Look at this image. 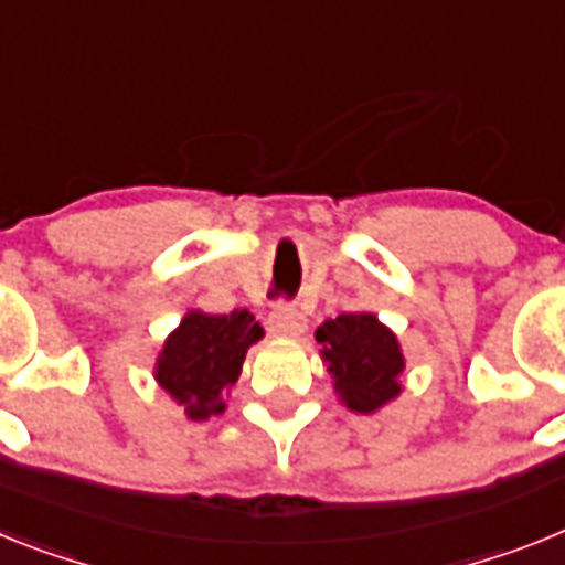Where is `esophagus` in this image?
I'll list each match as a JSON object with an SVG mask.
<instances>
[{"label": "esophagus", "instance_id": "obj_1", "mask_svg": "<svg viewBox=\"0 0 565 565\" xmlns=\"http://www.w3.org/2000/svg\"><path fill=\"white\" fill-rule=\"evenodd\" d=\"M269 332H276L281 338H298L307 330V318L296 310V307H287V303H278L276 310L269 312L267 318Z\"/></svg>", "mask_w": 565, "mask_h": 565}]
</instances>
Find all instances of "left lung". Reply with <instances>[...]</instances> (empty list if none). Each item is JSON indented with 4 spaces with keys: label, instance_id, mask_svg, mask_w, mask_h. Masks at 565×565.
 I'll return each instance as SVG.
<instances>
[{
    "label": "left lung",
    "instance_id": "1",
    "mask_svg": "<svg viewBox=\"0 0 565 565\" xmlns=\"http://www.w3.org/2000/svg\"><path fill=\"white\" fill-rule=\"evenodd\" d=\"M338 401L355 415L384 409L404 390L406 358L398 335L372 312H343L316 330Z\"/></svg>",
    "mask_w": 565,
    "mask_h": 565
}]
</instances>
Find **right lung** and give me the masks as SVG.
I'll list each match as a JSON object with an SVG mask.
<instances>
[{
	"instance_id": "right-lung-1",
	"label": "right lung",
	"mask_w": 565,
	"mask_h": 565,
	"mask_svg": "<svg viewBox=\"0 0 565 565\" xmlns=\"http://www.w3.org/2000/svg\"><path fill=\"white\" fill-rule=\"evenodd\" d=\"M264 338L262 323L247 310L227 316L190 310L156 358V384L190 420H210L227 409L230 386L238 381L244 358Z\"/></svg>"
}]
</instances>
